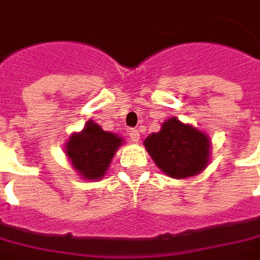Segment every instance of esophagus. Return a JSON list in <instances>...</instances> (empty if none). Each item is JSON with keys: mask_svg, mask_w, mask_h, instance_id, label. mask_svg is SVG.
I'll use <instances>...</instances> for the list:
<instances>
[{"mask_svg": "<svg viewBox=\"0 0 260 260\" xmlns=\"http://www.w3.org/2000/svg\"><path fill=\"white\" fill-rule=\"evenodd\" d=\"M128 136H130V140L132 142H139L140 139V135H139V130H136V128H130L128 130Z\"/></svg>", "mask_w": 260, "mask_h": 260, "instance_id": "esophagus-1", "label": "esophagus"}]
</instances>
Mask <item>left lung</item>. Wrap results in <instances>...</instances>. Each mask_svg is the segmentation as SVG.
Wrapping results in <instances>:
<instances>
[{"label": "left lung", "instance_id": "left-lung-1", "mask_svg": "<svg viewBox=\"0 0 260 260\" xmlns=\"http://www.w3.org/2000/svg\"><path fill=\"white\" fill-rule=\"evenodd\" d=\"M148 154L167 176L185 179L201 173L210 158V139L176 117L162 122L161 130L143 142Z\"/></svg>", "mask_w": 260, "mask_h": 260}]
</instances>
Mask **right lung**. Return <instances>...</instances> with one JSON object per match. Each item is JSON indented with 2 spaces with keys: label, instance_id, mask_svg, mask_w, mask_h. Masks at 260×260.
Instances as JSON below:
<instances>
[{
  "label": "right lung",
  "instance_id": "obj_1",
  "mask_svg": "<svg viewBox=\"0 0 260 260\" xmlns=\"http://www.w3.org/2000/svg\"><path fill=\"white\" fill-rule=\"evenodd\" d=\"M124 139L115 133L105 132L94 121H88L80 133H72L66 142L65 152L71 166L87 180L105 176L117 149Z\"/></svg>",
  "mask_w": 260,
  "mask_h": 260
}]
</instances>
